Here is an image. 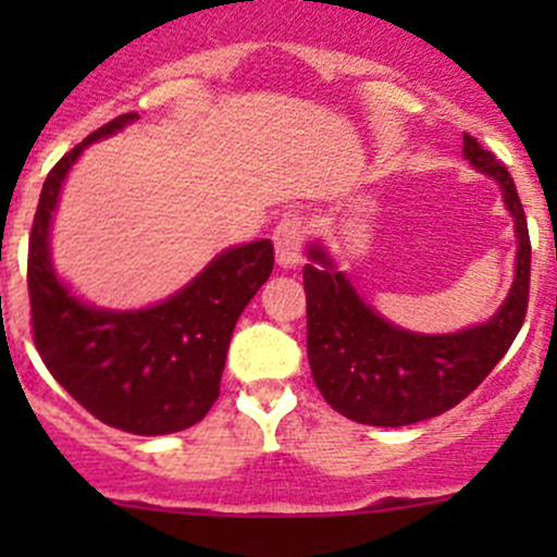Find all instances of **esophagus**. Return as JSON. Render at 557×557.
Listing matches in <instances>:
<instances>
[{"mask_svg":"<svg viewBox=\"0 0 557 557\" xmlns=\"http://www.w3.org/2000/svg\"><path fill=\"white\" fill-rule=\"evenodd\" d=\"M301 245H305V223L301 218L288 215L274 228V252L283 269H294L301 261Z\"/></svg>","mask_w":557,"mask_h":557,"instance_id":"obj_1","label":"esophagus"}]
</instances>
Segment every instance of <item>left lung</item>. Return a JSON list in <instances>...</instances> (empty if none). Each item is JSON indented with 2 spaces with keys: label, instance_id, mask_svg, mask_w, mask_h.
Segmentation results:
<instances>
[{
  "label": "left lung",
  "instance_id": "8db88e82",
  "mask_svg": "<svg viewBox=\"0 0 557 557\" xmlns=\"http://www.w3.org/2000/svg\"><path fill=\"white\" fill-rule=\"evenodd\" d=\"M463 159L502 190L515 223V277L507 299L482 323L450 334L409 331L383 318L339 269L323 243L307 247V358L325 401L363 425L398 429L463 401L518 336L528 307L531 243L507 166L463 134Z\"/></svg>",
  "mask_w": 557,
  "mask_h": 557
}]
</instances>
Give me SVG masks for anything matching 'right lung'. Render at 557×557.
Masks as SVG:
<instances>
[{"label":"right lung","instance_id":"obj_1","mask_svg":"<svg viewBox=\"0 0 557 557\" xmlns=\"http://www.w3.org/2000/svg\"><path fill=\"white\" fill-rule=\"evenodd\" d=\"M104 123L48 174L29 239V299L37 350L77 404L112 429L164 436L199 423L221 393L234 325L274 267L269 239L218 252L194 280L139 310L81 299L53 267L50 232L61 188L88 145L137 123Z\"/></svg>","mask_w":557,"mask_h":557}]
</instances>
